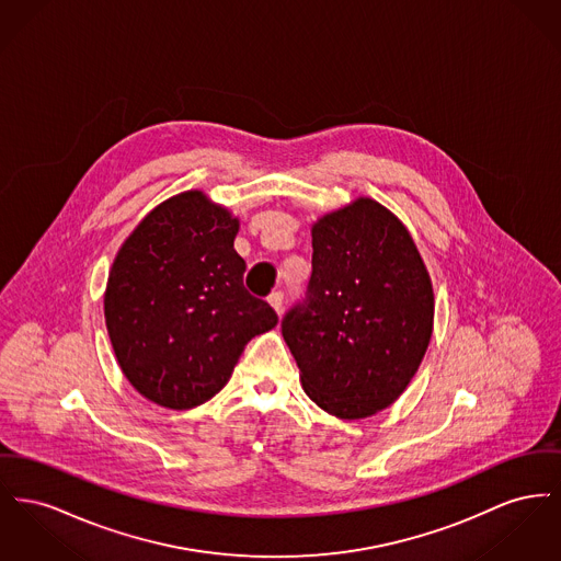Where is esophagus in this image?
<instances>
[{"label":"esophagus","mask_w":561,"mask_h":561,"mask_svg":"<svg viewBox=\"0 0 561 561\" xmlns=\"http://www.w3.org/2000/svg\"><path fill=\"white\" fill-rule=\"evenodd\" d=\"M266 300H268V305L275 309V313L279 316L282 309H284V295H282V293H271Z\"/></svg>","instance_id":"1"}]
</instances>
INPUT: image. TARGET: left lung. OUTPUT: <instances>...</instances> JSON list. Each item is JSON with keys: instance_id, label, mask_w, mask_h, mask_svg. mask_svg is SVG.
<instances>
[{"instance_id": "1", "label": "left lung", "mask_w": 561, "mask_h": 561, "mask_svg": "<svg viewBox=\"0 0 561 561\" xmlns=\"http://www.w3.org/2000/svg\"><path fill=\"white\" fill-rule=\"evenodd\" d=\"M307 300L282 334L300 383L339 420H364L407 390L428 350L434 293L407 227L375 198L358 197L311 227Z\"/></svg>"}]
</instances>
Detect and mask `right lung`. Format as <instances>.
<instances>
[{
	"mask_svg": "<svg viewBox=\"0 0 561 561\" xmlns=\"http://www.w3.org/2000/svg\"><path fill=\"white\" fill-rule=\"evenodd\" d=\"M239 218L203 191L165 198L121 245L103 316L121 370L165 409L218 394L243 347L277 324L266 300L243 288L232 243Z\"/></svg>",
	"mask_w": 561,
	"mask_h": 561,
	"instance_id": "right-lung-1",
	"label": "right lung"
}]
</instances>
